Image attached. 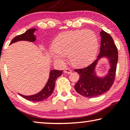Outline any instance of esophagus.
<instances>
[{
	"label": "esophagus",
	"mask_w": 130,
	"mask_h": 130,
	"mask_svg": "<svg viewBox=\"0 0 130 130\" xmlns=\"http://www.w3.org/2000/svg\"><path fill=\"white\" fill-rule=\"evenodd\" d=\"M72 70L69 69V68H67V69H65L64 70V72L65 73H67V74H70L72 73Z\"/></svg>",
	"instance_id": "esophagus-1"
}]
</instances>
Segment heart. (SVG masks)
I'll return each instance as SVG.
<instances>
[{
	"instance_id": "1",
	"label": "heart",
	"mask_w": 130,
	"mask_h": 130,
	"mask_svg": "<svg viewBox=\"0 0 130 130\" xmlns=\"http://www.w3.org/2000/svg\"><path fill=\"white\" fill-rule=\"evenodd\" d=\"M98 48L96 35L89 30L63 32L54 41L52 50L53 57L62 60L68 54L69 60L74 65H83L95 57Z\"/></svg>"
}]
</instances>
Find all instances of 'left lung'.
I'll list each match as a JSON object with an SVG mask.
<instances>
[{
	"label": "left lung",
	"instance_id": "obj_1",
	"mask_svg": "<svg viewBox=\"0 0 130 130\" xmlns=\"http://www.w3.org/2000/svg\"><path fill=\"white\" fill-rule=\"evenodd\" d=\"M100 35L102 39L98 58L87 67L74 70L80 75L74 88L77 93L86 98H94L109 91L115 81L118 60V49L113 38L108 33L102 30ZM103 56L109 58L111 68L106 76L99 78L95 74L94 68L98 60Z\"/></svg>",
	"mask_w": 130,
	"mask_h": 130
}]
</instances>
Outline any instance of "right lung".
Instances as JSON below:
<instances>
[{
    "instance_id": "right-lung-1",
    "label": "right lung",
    "mask_w": 130,
    "mask_h": 130,
    "mask_svg": "<svg viewBox=\"0 0 130 130\" xmlns=\"http://www.w3.org/2000/svg\"><path fill=\"white\" fill-rule=\"evenodd\" d=\"M36 30V28H31L28 29L27 31L22 34L17 36L12 39L11 42L10 44L19 41H27L30 42H34L36 38L35 36L33 34L34 32ZM62 70H52L50 72V77L47 84L45 87L39 93H37L34 95L31 96H25L19 93V95L22 96L26 99L34 102H42L47 99L52 94L55 87V83L57 78L58 77L61 76L62 74Z\"/></svg>"
}]
</instances>
